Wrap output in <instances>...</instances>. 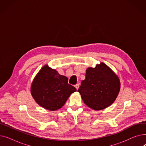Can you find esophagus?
<instances>
[{"label":"esophagus","mask_w":146,"mask_h":146,"mask_svg":"<svg viewBox=\"0 0 146 146\" xmlns=\"http://www.w3.org/2000/svg\"><path fill=\"white\" fill-rule=\"evenodd\" d=\"M75 86V88H76V89H79V84H78V83H77V84H76V85L74 86Z\"/></svg>","instance_id":"1"}]
</instances>
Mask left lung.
Returning <instances> with one entry per match:
<instances>
[{"instance_id": "obj_1", "label": "left lung", "mask_w": 146, "mask_h": 146, "mask_svg": "<svg viewBox=\"0 0 146 146\" xmlns=\"http://www.w3.org/2000/svg\"><path fill=\"white\" fill-rule=\"evenodd\" d=\"M119 90L118 76L108 66L101 63L95 68H87L85 79L82 82L78 92L88 107L99 111L113 104Z\"/></svg>"}]
</instances>
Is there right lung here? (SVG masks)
Returning <instances> with one entry per match:
<instances>
[{"label": "right lung", "instance_id": "1", "mask_svg": "<svg viewBox=\"0 0 146 146\" xmlns=\"http://www.w3.org/2000/svg\"><path fill=\"white\" fill-rule=\"evenodd\" d=\"M76 89L68 83V79L56 70L44 66L35 77L31 93L35 102L42 108L56 111L62 108Z\"/></svg>", "mask_w": 146, "mask_h": 146}]
</instances>
